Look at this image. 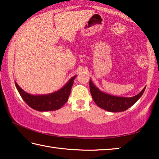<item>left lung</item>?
Listing matches in <instances>:
<instances>
[{"mask_svg":"<svg viewBox=\"0 0 159 159\" xmlns=\"http://www.w3.org/2000/svg\"><path fill=\"white\" fill-rule=\"evenodd\" d=\"M90 90L94 102L99 107L111 112L124 111L130 108L142 95L145 88L138 95L132 98L110 95L99 90L90 80Z\"/></svg>","mask_w":159,"mask_h":159,"instance_id":"left-lung-1","label":"left lung"}]
</instances>
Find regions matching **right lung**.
Listing matches in <instances>:
<instances>
[{
	"label": "right lung",
	"mask_w": 159,
	"mask_h": 159,
	"mask_svg": "<svg viewBox=\"0 0 159 159\" xmlns=\"http://www.w3.org/2000/svg\"><path fill=\"white\" fill-rule=\"evenodd\" d=\"M75 78L72 77L60 90L49 95H32L24 91L16 82L15 85L24 101L32 109L39 111H55L62 107L68 100Z\"/></svg>",
	"instance_id": "right-lung-1"
}]
</instances>
